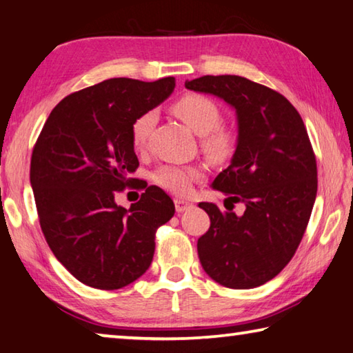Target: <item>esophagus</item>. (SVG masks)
<instances>
[{"mask_svg":"<svg viewBox=\"0 0 353 353\" xmlns=\"http://www.w3.org/2000/svg\"><path fill=\"white\" fill-rule=\"evenodd\" d=\"M174 205H176V212L177 213H182V212H187V210H190V208H193L194 205H193V202H190V201H185V199H174Z\"/></svg>","mask_w":353,"mask_h":353,"instance_id":"obj_1","label":"esophagus"}]
</instances>
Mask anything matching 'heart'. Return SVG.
Masks as SVG:
<instances>
[{"instance_id": "1", "label": "heart", "mask_w": 353, "mask_h": 353, "mask_svg": "<svg viewBox=\"0 0 353 353\" xmlns=\"http://www.w3.org/2000/svg\"><path fill=\"white\" fill-rule=\"evenodd\" d=\"M171 112L182 119L194 134L202 135V151L212 162H224L230 159L236 146V135L232 129L221 124V110L213 99L199 93H187L171 105ZM154 112H145L135 118L130 128V140L135 151L146 148L149 135L155 124ZM201 177V171L191 166L163 165L154 172L152 181L160 188L176 194H185L191 183Z\"/></svg>"}]
</instances>
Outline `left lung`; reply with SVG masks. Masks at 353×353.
Here are the masks:
<instances>
[{
	"instance_id": "obj_1",
	"label": "left lung",
	"mask_w": 353,
	"mask_h": 353,
	"mask_svg": "<svg viewBox=\"0 0 353 353\" xmlns=\"http://www.w3.org/2000/svg\"><path fill=\"white\" fill-rule=\"evenodd\" d=\"M185 87L224 99L238 121L234 157L212 183L232 208L199 202L210 216L201 265L227 288H255L288 265L313 210L318 170L305 124L283 94L246 77L202 76ZM235 201L247 207L241 217L231 212Z\"/></svg>"
}]
</instances>
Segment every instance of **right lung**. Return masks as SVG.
Returning <instances> with one entry per match:
<instances>
[{"instance_id":"1","label":"right lung","mask_w":353,"mask_h":353,"mask_svg":"<svg viewBox=\"0 0 353 353\" xmlns=\"http://www.w3.org/2000/svg\"><path fill=\"white\" fill-rule=\"evenodd\" d=\"M174 87V77H113L71 93L35 143L31 187L41 232L56 259L92 288L119 290L141 277L152 261L155 230L174 216L171 198L154 185H139L145 193L130 208L115 202L118 191L137 182L132 123Z\"/></svg>"}]
</instances>
